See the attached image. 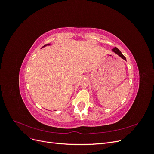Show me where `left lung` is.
I'll return each instance as SVG.
<instances>
[{"instance_id": "1", "label": "left lung", "mask_w": 154, "mask_h": 154, "mask_svg": "<svg viewBox=\"0 0 154 154\" xmlns=\"http://www.w3.org/2000/svg\"><path fill=\"white\" fill-rule=\"evenodd\" d=\"M112 51H113V52L114 53H115L116 54H117L118 56H119V57H121V58H123V60H125V61H127V60H126V58L124 57V56L123 55V54L122 53V52H121V51L117 48H114L112 50Z\"/></svg>"}]
</instances>
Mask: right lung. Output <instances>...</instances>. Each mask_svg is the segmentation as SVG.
Returning <instances> with one entry per match:
<instances>
[{
    "label": "right lung",
    "instance_id": "right-lung-1",
    "mask_svg": "<svg viewBox=\"0 0 154 154\" xmlns=\"http://www.w3.org/2000/svg\"><path fill=\"white\" fill-rule=\"evenodd\" d=\"M50 45V44H45V45H44V46H43L42 48H44V47H45V46H47V45Z\"/></svg>",
    "mask_w": 154,
    "mask_h": 154
}]
</instances>
